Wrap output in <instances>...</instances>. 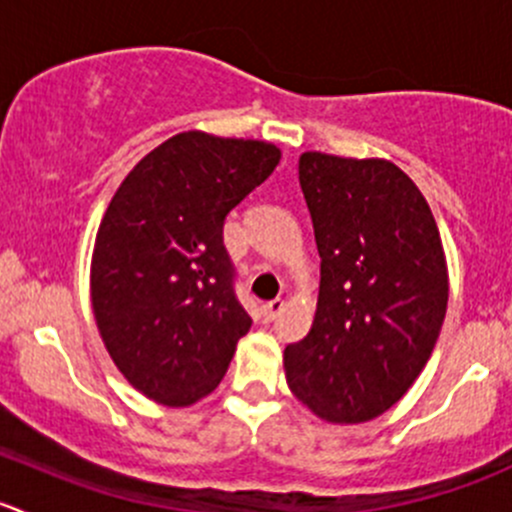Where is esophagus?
Returning a JSON list of instances; mask_svg holds the SVG:
<instances>
[{
	"label": "esophagus",
	"instance_id": "obj_1",
	"mask_svg": "<svg viewBox=\"0 0 512 512\" xmlns=\"http://www.w3.org/2000/svg\"><path fill=\"white\" fill-rule=\"evenodd\" d=\"M285 307H287V302H285V299H280V297L272 299V302H267L265 304V319H267V322H272V319L280 317V314L285 312Z\"/></svg>",
	"mask_w": 512,
	"mask_h": 512
}]
</instances>
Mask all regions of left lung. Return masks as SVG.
<instances>
[{
    "mask_svg": "<svg viewBox=\"0 0 512 512\" xmlns=\"http://www.w3.org/2000/svg\"><path fill=\"white\" fill-rule=\"evenodd\" d=\"M322 282L307 337L285 349L292 394L329 423L389 411L426 366L448 304L436 220L414 180L381 158L299 156Z\"/></svg>",
    "mask_w": 512,
    "mask_h": 512,
    "instance_id": "8db88e82",
    "label": "left lung"
}]
</instances>
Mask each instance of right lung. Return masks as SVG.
<instances>
[{
	"instance_id": "1",
	"label": "right lung",
	"mask_w": 512,
	"mask_h": 512,
	"mask_svg": "<svg viewBox=\"0 0 512 512\" xmlns=\"http://www.w3.org/2000/svg\"><path fill=\"white\" fill-rule=\"evenodd\" d=\"M280 158L265 141L185 131L138 160L108 203L91 304L113 364L148 399L178 409L208 396L250 332L223 225Z\"/></svg>"
}]
</instances>
